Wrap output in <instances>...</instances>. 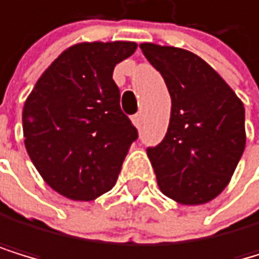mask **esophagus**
Instances as JSON below:
<instances>
[{"label":"esophagus","instance_id":"esophagus-1","mask_svg":"<svg viewBox=\"0 0 259 259\" xmlns=\"http://www.w3.org/2000/svg\"><path fill=\"white\" fill-rule=\"evenodd\" d=\"M131 121H133V124H135L136 128H139L141 124H142V115H141V113H136V115H133Z\"/></svg>","mask_w":259,"mask_h":259}]
</instances>
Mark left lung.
I'll return each mask as SVG.
<instances>
[{
  "label": "left lung",
  "mask_w": 259,
  "mask_h": 259,
  "mask_svg": "<svg viewBox=\"0 0 259 259\" xmlns=\"http://www.w3.org/2000/svg\"><path fill=\"white\" fill-rule=\"evenodd\" d=\"M171 96L165 139L147 155L161 194L181 205L218 197L245 149V107L221 75L191 51L141 43Z\"/></svg>",
  "instance_id": "8db88e82"
}]
</instances>
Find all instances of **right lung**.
<instances>
[{
    "mask_svg": "<svg viewBox=\"0 0 259 259\" xmlns=\"http://www.w3.org/2000/svg\"><path fill=\"white\" fill-rule=\"evenodd\" d=\"M135 41H83L38 78L22 110L24 142L43 181L70 200L91 202L117 183L138 131L120 109L113 68Z\"/></svg>",
    "mask_w": 259,
    "mask_h": 259,
    "instance_id": "right-lung-1",
    "label": "right lung"
}]
</instances>
